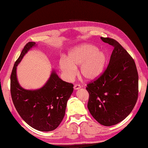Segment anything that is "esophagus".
Here are the masks:
<instances>
[{
  "mask_svg": "<svg viewBox=\"0 0 148 148\" xmlns=\"http://www.w3.org/2000/svg\"><path fill=\"white\" fill-rule=\"evenodd\" d=\"M81 88V86L79 84H75L74 86V90H79Z\"/></svg>",
  "mask_w": 148,
  "mask_h": 148,
  "instance_id": "obj_1",
  "label": "esophagus"
}]
</instances>
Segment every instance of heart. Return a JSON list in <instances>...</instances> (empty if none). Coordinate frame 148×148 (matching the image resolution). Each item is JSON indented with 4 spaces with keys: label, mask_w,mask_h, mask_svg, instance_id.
<instances>
[{
    "label": "heart",
    "mask_w": 148,
    "mask_h": 148,
    "mask_svg": "<svg viewBox=\"0 0 148 148\" xmlns=\"http://www.w3.org/2000/svg\"><path fill=\"white\" fill-rule=\"evenodd\" d=\"M107 56L103 51L90 44L75 46L69 52L67 58L59 60V67L68 79L74 77L75 68L79 66L80 76L87 81L99 78L104 71Z\"/></svg>",
    "instance_id": "heart-1"
}]
</instances>
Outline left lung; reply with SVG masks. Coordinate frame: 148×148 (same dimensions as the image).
I'll return each mask as SVG.
<instances>
[{"instance_id": "1", "label": "left lung", "mask_w": 148, "mask_h": 148, "mask_svg": "<svg viewBox=\"0 0 148 148\" xmlns=\"http://www.w3.org/2000/svg\"><path fill=\"white\" fill-rule=\"evenodd\" d=\"M101 38L114 49L102 75L86 85L87 107L98 123L110 126L122 121L134 108L138 95V74L134 60L117 41Z\"/></svg>"}]
</instances>
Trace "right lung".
I'll return each mask as SVG.
<instances>
[{
  "mask_svg": "<svg viewBox=\"0 0 148 148\" xmlns=\"http://www.w3.org/2000/svg\"><path fill=\"white\" fill-rule=\"evenodd\" d=\"M34 46L35 42L27 43L14 64L10 77L11 96L16 110L26 123L38 130L49 132L56 129L62 121L74 85L62 80L53 71L41 88L27 90L22 88L16 77V66Z\"/></svg>",
  "mask_w": 148,
  "mask_h": 148,
  "instance_id": "obj_1",
  "label": "right lung"
}]
</instances>
